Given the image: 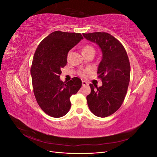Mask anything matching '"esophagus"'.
<instances>
[{"instance_id":"esophagus-1","label":"esophagus","mask_w":157,"mask_h":157,"mask_svg":"<svg viewBox=\"0 0 157 157\" xmlns=\"http://www.w3.org/2000/svg\"><path fill=\"white\" fill-rule=\"evenodd\" d=\"M82 86H86V85H88V84L86 81H83V80H82Z\"/></svg>"}]
</instances>
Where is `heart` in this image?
<instances>
[{
	"instance_id": "1",
	"label": "heart",
	"mask_w": 157,
	"mask_h": 157,
	"mask_svg": "<svg viewBox=\"0 0 157 157\" xmlns=\"http://www.w3.org/2000/svg\"><path fill=\"white\" fill-rule=\"evenodd\" d=\"M87 52H94L95 53V49L93 46H90V45H86L83 47L82 48V54L83 53H87ZM70 53L68 54V57H69ZM90 72V71L88 69H86V70H84L82 71H80L78 73V75L80 76V77H85L86 76V74Z\"/></svg>"
}]
</instances>
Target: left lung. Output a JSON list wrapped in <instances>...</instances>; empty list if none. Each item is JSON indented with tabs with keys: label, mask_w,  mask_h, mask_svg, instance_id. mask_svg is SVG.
Listing matches in <instances>:
<instances>
[{
	"label": "left lung",
	"mask_w": 157,
	"mask_h": 157,
	"mask_svg": "<svg viewBox=\"0 0 157 157\" xmlns=\"http://www.w3.org/2000/svg\"><path fill=\"white\" fill-rule=\"evenodd\" d=\"M83 36L99 45L103 54L98 70L103 85L98 88L90 84L88 105L94 115L107 117L115 113L124 100L130 79L129 59L120 41L109 33L94 32L83 33Z\"/></svg>",
	"instance_id": "obj_1"
}]
</instances>
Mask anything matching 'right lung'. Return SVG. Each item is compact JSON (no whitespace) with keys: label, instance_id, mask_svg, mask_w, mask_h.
Returning <instances> with one entry per match:
<instances>
[{"label":"right lung","instance_id":"right-lung-1","mask_svg":"<svg viewBox=\"0 0 157 157\" xmlns=\"http://www.w3.org/2000/svg\"><path fill=\"white\" fill-rule=\"evenodd\" d=\"M82 39L80 33L56 31L44 38L35 52L31 67L33 92L42 110L52 117L59 118L68 113L70 97L82 86L77 77L65 83L59 77L69 51Z\"/></svg>","mask_w":157,"mask_h":157}]
</instances>
